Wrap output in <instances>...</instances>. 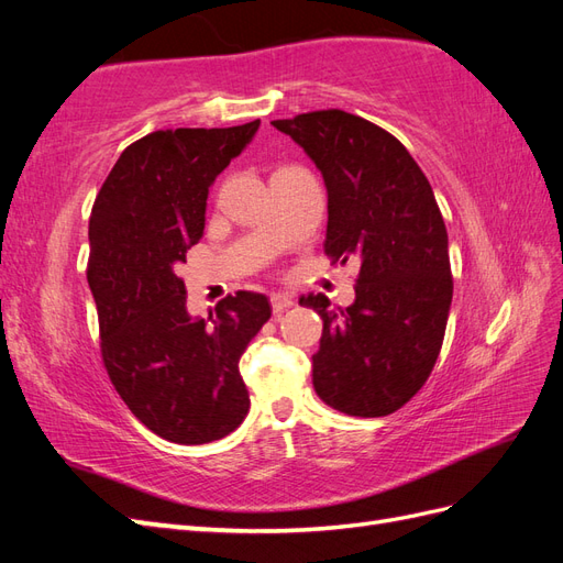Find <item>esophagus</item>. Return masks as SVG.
<instances>
[{
	"label": "esophagus",
	"mask_w": 563,
	"mask_h": 563,
	"mask_svg": "<svg viewBox=\"0 0 563 563\" xmlns=\"http://www.w3.org/2000/svg\"><path fill=\"white\" fill-rule=\"evenodd\" d=\"M269 302H272V310H275L277 314L288 310V308H294V298L286 296V294H272Z\"/></svg>",
	"instance_id": "obj_1"
}]
</instances>
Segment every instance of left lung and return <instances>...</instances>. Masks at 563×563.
<instances>
[{
	"label": "left lung",
	"instance_id": "8db88e82",
	"mask_svg": "<svg viewBox=\"0 0 563 563\" xmlns=\"http://www.w3.org/2000/svg\"><path fill=\"white\" fill-rule=\"evenodd\" d=\"M272 126L291 135L323 176V251L333 263H360L350 308L331 310L321 294L300 298L323 319L314 391L347 416L395 413L430 378L453 298L432 185L395 135L364 117L319 110Z\"/></svg>",
	"mask_w": 563,
	"mask_h": 563
}]
</instances>
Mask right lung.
Here are the masks:
<instances>
[{
	"mask_svg": "<svg viewBox=\"0 0 563 563\" xmlns=\"http://www.w3.org/2000/svg\"><path fill=\"white\" fill-rule=\"evenodd\" d=\"M258 126L147 133L119 155L91 209L87 279L108 376L129 411L174 444L223 439L249 413L240 360L269 300L236 291L209 319L190 317L178 265L203 234L209 187Z\"/></svg>",
	"mask_w": 563,
	"mask_h": 563,
	"instance_id": "right-lung-1",
	"label": "right lung"
}]
</instances>
